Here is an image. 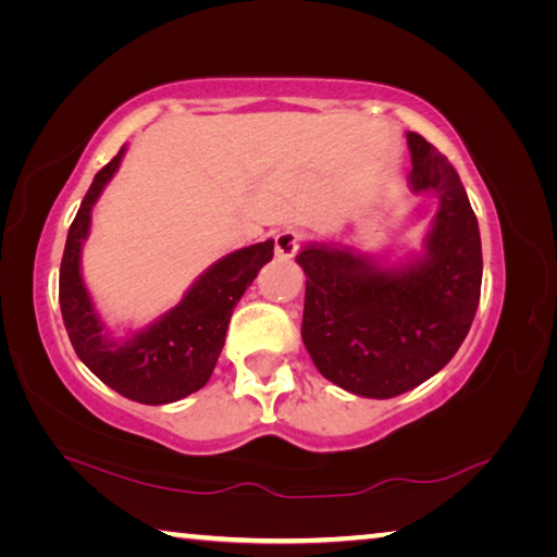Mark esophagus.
Wrapping results in <instances>:
<instances>
[{
	"label": "esophagus",
	"mask_w": 557,
	"mask_h": 557,
	"mask_svg": "<svg viewBox=\"0 0 557 557\" xmlns=\"http://www.w3.org/2000/svg\"><path fill=\"white\" fill-rule=\"evenodd\" d=\"M301 240H305V235L299 231H280L275 235V256L280 260H292L297 256Z\"/></svg>",
	"instance_id": "1"
}]
</instances>
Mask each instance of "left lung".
<instances>
[{
  "label": "left lung",
  "mask_w": 557,
  "mask_h": 557,
  "mask_svg": "<svg viewBox=\"0 0 557 557\" xmlns=\"http://www.w3.org/2000/svg\"><path fill=\"white\" fill-rule=\"evenodd\" d=\"M414 194L435 191L422 256L398 268L351 248L307 245L301 342L319 373L363 398H395L425 383L465 342L482 292V238L455 166L408 132Z\"/></svg>",
  "instance_id": "left-lung-1"
}]
</instances>
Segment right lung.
I'll list each match as a JSON object with an SVG mask.
<instances>
[{
    "label": "right lung",
    "instance_id": "right-lung-1",
    "mask_svg": "<svg viewBox=\"0 0 557 557\" xmlns=\"http://www.w3.org/2000/svg\"><path fill=\"white\" fill-rule=\"evenodd\" d=\"M125 149L92 178L71 223L61 260L59 301L75 354L102 383L135 403L166 405L209 383L233 309L260 268L272 260L275 240L248 245L213 262L174 309L127 338H112L83 282L81 250L90 231L92 206L117 172Z\"/></svg>",
    "mask_w": 557,
    "mask_h": 557
}]
</instances>
